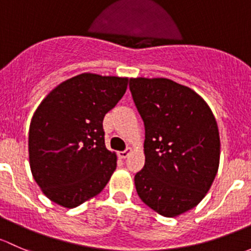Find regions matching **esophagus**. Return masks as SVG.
Wrapping results in <instances>:
<instances>
[{"label":"esophagus","instance_id":"1","mask_svg":"<svg viewBox=\"0 0 251 251\" xmlns=\"http://www.w3.org/2000/svg\"><path fill=\"white\" fill-rule=\"evenodd\" d=\"M130 153H131V149H129L128 147V149H126L125 151L120 152V157L121 158H126V157H128Z\"/></svg>","mask_w":251,"mask_h":251}]
</instances>
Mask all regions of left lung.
Listing matches in <instances>:
<instances>
[{
  "instance_id": "1",
  "label": "left lung",
  "mask_w": 251,
  "mask_h": 251,
  "mask_svg": "<svg viewBox=\"0 0 251 251\" xmlns=\"http://www.w3.org/2000/svg\"><path fill=\"white\" fill-rule=\"evenodd\" d=\"M145 126V165L134 181L143 202L167 218L205 197L220 162L215 117L202 97L168 78H130Z\"/></svg>"
}]
</instances>
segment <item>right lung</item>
I'll return each instance as SVG.
<instances>
[{
  "instance_id": "add662e5",
  "label": "right lung",
  "mask_w": 251,
  "mask_h": 251,
  "mask_svg": "<svg viewBox=\"0 0 251 251\" xmlns=\"http://www.w3.org/2000/svg\"><path fill=\"white\" fill-rule=\"evenodd\" d=\"M126 87V77L81 74L54 88L35 111L30 168L51 202L76 208L104 190L117 156L105 146L102 121Z\"/></svg>"
}]
</instances>
